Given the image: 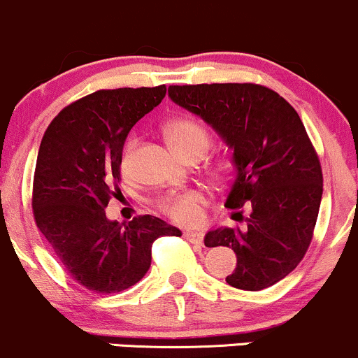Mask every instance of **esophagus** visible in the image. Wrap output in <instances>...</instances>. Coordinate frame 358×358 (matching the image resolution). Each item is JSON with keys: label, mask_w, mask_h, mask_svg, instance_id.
<instances>
[{"label": "esophagus", "mask_w": 358, "mask_h": 358, "mask_svg": "<svg viewBox=\"0 0 358 358\" xmlns=\"http://www.w3.org/2000/svg\"><path fill=\"white\" fill-rule=\"evenodd\" d=\"M183 238H185L187 241H190L192 245H197V246L203 245V234L197 233V231H185V233H183Z\"/></svg>", "instance_id": "34e87169"}]
</instances>
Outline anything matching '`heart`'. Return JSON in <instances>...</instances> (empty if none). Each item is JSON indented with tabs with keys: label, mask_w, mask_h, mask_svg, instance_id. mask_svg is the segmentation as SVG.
<instances>
[{
	"label": "heart",
	"mask_w": 358,
	"mask_h": 358,
	"mask_svg": "<svg viewBox=\"0 0 358 358\" xmlns=\"http://www.w3.org/2000/svg\"><path fill=\"white\" fill-rule=\"evenodd\" d=\"M164 132H166L168 143L182 158H187L192 152L202 155L209 148L210 143V136L207 129L194 119H175L168 122ZM137 146H139V141L134 139V137L125 143L120 159V168L124 173L131 171ZM227 173H229V163L227 161L221 159L212 166L214 178L224 180ZM206 194L200 188H185V190L163 195V197L158 199L156 206L173 222L182 224V226H194L202 219V207L206 206Z\"/></svg>",
	"instance_id": "obj_1"
}]
</instances>
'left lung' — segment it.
<instances>
[{
    "label": "left lung",
    "mask_w": 358,
    "mask_h": 358,
    "mask_svg": "<svg viewBox=\"0 0 358 358\" xmlns=\"http://www.w3.org/2000/svg\"><path fill=\"white\" fill-rule=\"evenodd\" d=\"M168 95L200 115L233 148L236 176L224 206L245 226L209 231L206 246L236 253L231 287L262 290L292 272L311 245L323 171L304 124L277 92L257 83L173 85Z\"/></svg>",
    "instance_id": "8db88e82"
}]
</instances>
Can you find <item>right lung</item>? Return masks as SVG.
<instances>
[{
	"instance_id": "add662e5",
	"label": "right lung",
	"mask_w": 358,
	"mask_h": 358,
	"mask_svg": "<svg viewBox=\"0 0 358 358\" xmlns=\"http://www.w3.org/2000/svg\"><path fill=\"white\" fill-rule=\"evenodd\" d=\"M164 95V85L98 90L62 108L42 137L32 190L35 224L66 272L93 292L132 287L151 266L152 243L182 236L155 215H137L127 226L105 215L120 192L125 137Z\"/></svg>"
}]
</instances>
